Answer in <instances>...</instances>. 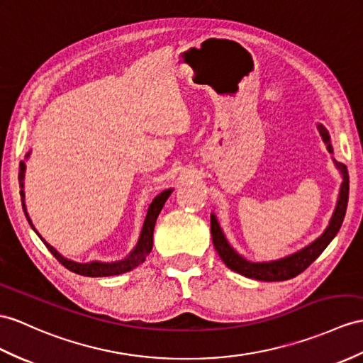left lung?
<instances>
[{
    "mask_svg": "<svg viewBox=\"0 0 363 363\" xmlns=\"http://www.w3.org/2000/svg\"><path fill=\"white\" fill-rule=\"evenodd\" d=\"M319 129H320V134H322L323 140L328 143L330 141L328 130H326L323 126H319ZM328 151L333 152L331 145H328ZM337 167L343 175V182L340 186L337 206H335L330 226L325 229V233L319 238H317L315 242L306 246V248H303L302 251L289 255V257L280 259L276 262H267V263H252V262L245 260L231 248V246L228 245L225 235L222 234V229H220V226L217 223L216 216H211L212 243H214L216 251L218 252L220 259L225 262L226 267L238 274H242V276H245V277L263 280V281L289 280V279L298 276L300 272H303L309 267V264L319 257V255L325 251L326 246H328L330 242L335 237V234L339 233V229L343 222V217H345V212H347L348 194H350L348 169L343 163H337Z\"/></svg>",
    "mask_w": 363,
    "mask_h": 363,
    "instance_id": "1",
    "label": "left lung"
}]
</instances>
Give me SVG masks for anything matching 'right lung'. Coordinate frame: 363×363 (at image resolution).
<instances>
[{
    "label": "right lung",
    "mask_w": 363,
    "mask_h": 363,
    "mask_svg": "<svg viewBox=\"0 0 363 363\" xmlns=\"http://www.w3.org/2000/svg\"><path fill=\"white\" fill-rule=\"evenodd\" d=\"M24 174V163L21 162L20 164V174H18V180L20 183L23 182V175ZM21 188H23V183H21ZM172 189H166L162 194H158V196L154 199V201L151 203V206L147 209V216L145 218V225L143 229H141V234H140V240L135 246V250L130 252V255L125 260H120V262H113V263H100V262H92V263H75L72 260H67L65 259L63 255L58 254L54 248L49 243H46L43 240V243L46 245V248L52 252V255L63 264L65 268H67L69 271H72L75 274H79V276H86V277H108V276H118V274L123 272H128L132 271L134 268H137L140 263H143L146 255L151 252L152 250V235H154V226L157 222V217L160 214V211L164 205V201L167 200V197L171 196ZM21 196H24L23 191H21ZM23 209H24V214L26 218H28L29 225L33 228L30 218L28 216V212H26V206L23 203ZM35 229V228H33ZM38 234V233H37ZM40 235V234H38Z\"/></svg>",
    "instance_id": "1"
}]
</instances>
